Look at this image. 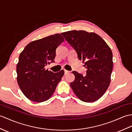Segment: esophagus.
I'll return each instance as SVG.
<instances>
[{
	"instance_id": "obj_1",
	"label": "esophagus",
	"mask_w": 132,
	"mask_h": 132,
	"mask_svg": "<svg viewBox=\"0 0 132 132\" xmlns=\"http://www.w3.org/2000/svg\"><path fill=\"white\" fill-rule=\"evenodd\" d=\"M64 71H65V74H66V73H67L68 72H69V71H67V70H64Z\"/></svg>"
}]
</instances>
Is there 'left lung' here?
Returning <instances> with one entry per match:
<instances>
[{
    "mask_svg": "<svg viewBox=\"0 0 132 132\" xmlns=\"http://www.w3.org/2000/svg\"><path fill=\"white\" fill-rule=\"evenodd\" d=\"M85 62L87 73L83 76L73 71L75 78L70 83L73 92L81 101L93 102L102 97L111 81L112 53L105 40L94 32L72 30L61 33Z\"/></svg>",
    "mask_w": 132,
    "mask_h": 132,
    "instance_id": "left-lung-1",
    "label": "left lung"
}]
</instances>
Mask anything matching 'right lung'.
<instances>
[{
    "instance_id": "1",
    "label": "right lung",
    "mask_w": 132,
    "mask_h": 132,
    "mask_svg": "<svg viewBox=\"0 0 132 132\" xmlns=\"http://www.w3.org/2000/svg\"><path fill=\"white\" fill-rule=\"evenodd\" d=\"M63 41V36L57 34L30 42L20 53L16 67L17 81L29 100L42 102L54 92L64 71L54 73L45 66L54 62L56 49Z\"/></svg>"
}]
</instances>
